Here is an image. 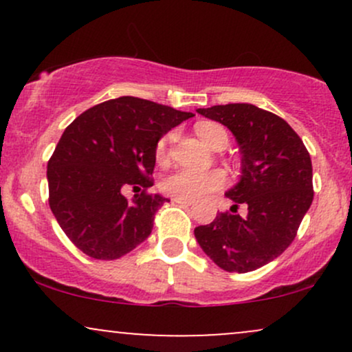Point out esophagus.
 <instances>
[{"mask_svg":"<svg viewBox=\"0 0 352 352\" xmlns=\"http://www.w3.org/2000/svg\"><path fill=\"white\" fill-rule=\"evenodd\" d=\"M175 204H180V205H185V207H190V205H193V200H187V199H180V197H175L173 199Z\"/></svg>","mask_w":352,"mask_h":352,"instance_id":"obj_1","label":"esophagus"}]
</instances>
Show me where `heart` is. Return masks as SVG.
Segmentation results:
<instances>
[{
	"mask_svg": "<svg viewBox=\"0 0 352 352\" xmlns=\"http://www.w3.org/2000/svg\"><path fill=\"white\" fill-rule=\"evenodd\" d=\"M195 132L204 140L205 144L212 148H223L228 144V134L220 124L217 122H199L195 125ZM175 132H167L160 137L155 145V159L157 162H165L170 153V145L175 142ZM227 182V177L221 170H208V172H195L188 168H179L167 175L160 184L164 193L172 197H180V199L197 200L208 193L217 192Z\"/></svg>",
	"mask_w": 352,
	"mask_h": 352,
	"instance_id": "1",
	"label": "heart"
}]
</instances>
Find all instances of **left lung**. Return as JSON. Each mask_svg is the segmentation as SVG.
<instances>
[{
    "mask_svg": "<svg viewBox=\"0 0 352 352\" xmlns=\"http://www.w3.org/2000/svg\"><path fill=\"white\" fill-rule=\"evenodd\" d=\"M227 125L241 152V177L225 195L235 201L210 225L195 228L207 256L225 272L261 268L293 243L313 201V165L300 135L285 119L253 104L199 109ZM243 203L246 217L236 213Z\"/></svg>",
    "mask_w": 352,
    "mask_h": 352,
    "instance_id": "1",
    "label": "left lung"
}]
</instances>
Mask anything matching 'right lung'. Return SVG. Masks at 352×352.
I'll list each match as a JSON object with an SVG mask.
<instances>
[{
    "instance_id": "1",
    "label": "right lung",
    "mask_w": 352,
    "mask_h": 352,
    "mask_svg": "<svg viewBox=\"0 0 352 352\" xmlns=\"http://www.w3.org/2000/svg\"><path fill=\"white\" fill-rule=\"evenodd\" d=\"M192 112L124 96L87 109L67 125L47 162L50 207L82 253L117 260L151 235L167 199L153 185L155 145ZM125 188L140 191L131 201Z\"/></svg>"
}]
</instances>
